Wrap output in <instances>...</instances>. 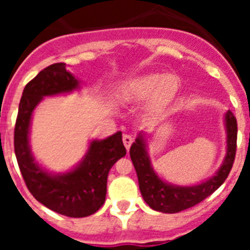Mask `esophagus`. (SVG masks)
I'll use <instances>...</instances> for the list:
<instances>
[{
  "mask_svg": "<svg viewBox=\"0 0 250 250\" xmlns=\"http://www.w3.org/2000/svg\"><path fill=\"white\" fill-rule=\"evenodd\" d=\"M123 141H124V145H125V147H126L127 150L130 149V146H131L132 141H134V138H132L131 135H124L123 136Z\"/></svg>",
  "mask_w": 250,
  "mask_h": 250,
  "instance_id": "34e87169",
  "label": "esophagus"
}]
</instances>
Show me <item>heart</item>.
<instances>
[{
    "label": "heart",
    "mask_w": 250,
    "mask_h": 250,
    "mask_svg": "<svg viewBox=\"0 0 250 250\" xmlns=\"http://www.w3.org/2000/svg\"><path fill=\"white\" fill-rule=\"evenodd\" d=\"M179 79L173 74H146L127 81L121 87V98L129 103H139L150 98V109L159 111L175 98Z\"/></svg>",
    "instance_id": "heart-1"
}]
</instances>
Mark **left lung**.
Returning <instances> with one entry per match:
<instances>
[{"mask_svg": "<svg viewBox=\"0 0 250 250\" xmlns=\"http://www.w3.org/2000/svg\"><path fill=\"white\" fill-rule=\"evenodd\" d=\"M225 123L228 147L224 163L213 178L194 187H175L163 182L150 165L143 136L136 139L130 147V158L138 174L141 195L151 209L161 213H179L199 204L225 182L234 164L237 151V119L231 111L225 114Z\"/></svg>", "mask_w": 250, "mask_h": 250, "instance_id": "left-lung-1", "label": "left lung"}]
</instances>
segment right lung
Here are the masks:
<instances>
[{"label":"right lung","mask_w":250,"mask_h":250,"mask_svg":"<svg viewBox=\"0 0 250 250\" xmlns=\"http://www.w3.org/2000/svg\"><path fill=\"white\" fill-rule=\"evenodd\" d=\"M77 86L79 81L67 72L63 62L40 71L22 92L13 140L17 163L30 193L48 209L70 218L89 216L103 207L110 169L126 154L119 131L101 141H92L83 163L63 175H50L35 163L28 145L32 111L43 96L71 91Z\"/></svg>","instance_id":"1"}]
</instances>
